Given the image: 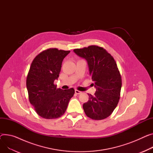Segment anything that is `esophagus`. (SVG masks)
<instances>
[{"mask_svg": "<svg viewBox=\"0 0 153 153\" xmlns=\"http://www.w3.org/2000/svg\"><path fill=\"white\" fill-rule=\"evenodd\" d=\"M75 94H80L82 93L81 91H78L77 89L75 90Z\"/></svg>", "mask_w": 153, "mask_h": 153, "instance_id": "obj_1", "label": "esophagus"}]
</instances>
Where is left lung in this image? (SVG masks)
Masks as SVG:
<instances>
[{"mask_svg": "<svg viewBox=\"0 0 153 153\" xmlns=\"http://www.w3.org/2000/svg\"><path fill=\"white\" fill-rule=\"evenodd\" d=\"M74 51L87 61L96 88L94 96L88 94L89 100L83 105L85 113L94 120L107 118L120 99L122 79L116 62L106 50L99 46L91 45Z\"/></svg>", "mask_w": 153, "mask_h": 153, "instance_id": "8db88e82", "label": "left lung"}]
</instances>
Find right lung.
Masks as SVG:
<instances>
[{"mask_svg": "<svg viewBox=\"0 0 153 153\" xmlns=\"http://www.w3.org/2000/svg\"><path fill=\"white\" fill-rule=\"evenodd\" d=\"M70 52L49 48L39 53L31 64L26 79L29 100L43 118L51 120L62 116L74 94V88L63 90L54 84L62 61Z\"/></svg>", "mask_w": 153, "mask_h": 153, "instance_id": "obj_1", "label": "right lung"}]
</instances>
